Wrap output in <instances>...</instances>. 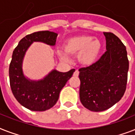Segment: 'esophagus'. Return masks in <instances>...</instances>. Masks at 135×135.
Returning a JSON list of instances; mask_svg holds the SVG:
<instances>
[{
  "mask_svg": "<svg viewBox=\"0 0 135 135\" xmlns=\"http://www.w3.org/2000/svg\"><path fill=\"white\" fill-rule=\"evenodd\" d=\"M78 75H79V71H78V70H76L75 71H74V76H78Z\"/></svg>",
  "mask_w": 135,
  "mask_h": 135,
  "instance_id": "1",
  "label": "esophagus"
}]
</instances>
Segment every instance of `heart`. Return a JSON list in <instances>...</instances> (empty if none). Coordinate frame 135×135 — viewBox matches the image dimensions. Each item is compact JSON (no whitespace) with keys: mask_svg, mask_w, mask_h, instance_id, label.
I'll return each mask as SVG.
<instances>
[{"mask_svg":"<svg viewBox=\"0 0 135 135\" xmlns=\"http://www.w3.org/2000/svg\"><path fill=\"white\" fill-rule=\"evenodd\" d=\"M64 50L57 51L62 60H67L68 55H78L79 63L85 66H90L97 61L102 50L100 41L90 35L76 36L67 39L64 44Z\"/></svg>","mask_w":135,"mask_h":135,"instance_id":"1","label":"heart"}]
</instances>
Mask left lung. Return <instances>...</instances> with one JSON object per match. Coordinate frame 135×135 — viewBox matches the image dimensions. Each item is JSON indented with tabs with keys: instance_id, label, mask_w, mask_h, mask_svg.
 <instances>
[{
	"instance_id": "1",
	"label": "left lung",
	"mask_w": 135,
	"mask_h": 135,
	"mask_svg": "<svg viewBox=\"0 0 135 135\" xmlns=\"http://www.w3.org/2000/svg\"><path fill=\"white\" fill-rule=\"evenodd\" d=\"M107 51L92 65L79 69L80 100L86 109L103 111L123 97L129 61L126 46L115 35L104 32Z\"/></svg>"
}]
</instances>
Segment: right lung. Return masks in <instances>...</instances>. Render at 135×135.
I'll use <instances>...</instances> for the list:
<instances>
[{
  "label": "right lung",
  "instance_id": "right-lung-1",
  "mask_svg": "<svg viewBox=\"0 0 135 135\" xmlns=\"http://www.w3.org/2000/svg\"><path fill=\"white\" fill-rule=\"evenodd\" d=\"M57 33L49 31L33 33L24 37L14 50L9 67V84L12 92L20 104L31 111H43L57 103L61 90L75 69L68 72L52 70L43 79L31 80L24 76L22 64L28 48L33 42H41L54 46Z\"/></svg>",
  "mask_w": 135,
  "mask_h": 135
}]
</instances>
